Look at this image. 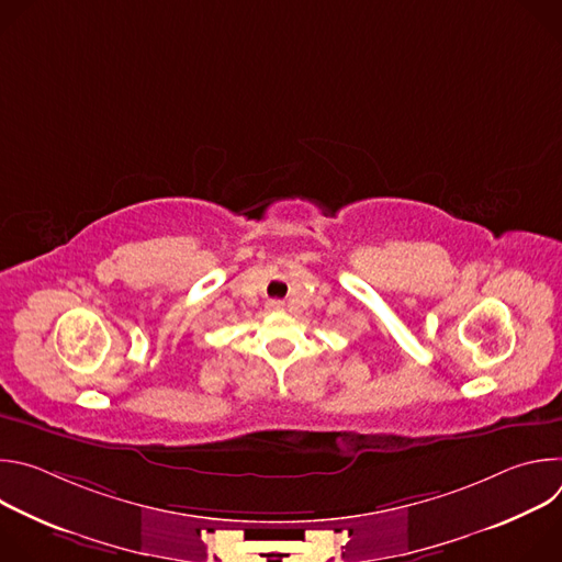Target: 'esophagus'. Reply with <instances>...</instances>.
Masks as SVG:
<instances>
[{
	"label": "esophagus",
	"mask_w": 562,
	"mask_h": 562,
	"mask_svg": "<svg viewBox=\"0 0 562 562\" xmlns=\"http://www.w3.org/2000/svg\"><path fill=\"white\" fill-rule=\"evenodd\" d=\"M267 308H269V311H282V308H284V302H280V300H269V302H267Z\"/></svg>",
	"instance_id": "34e87169"
}]
</instances>
